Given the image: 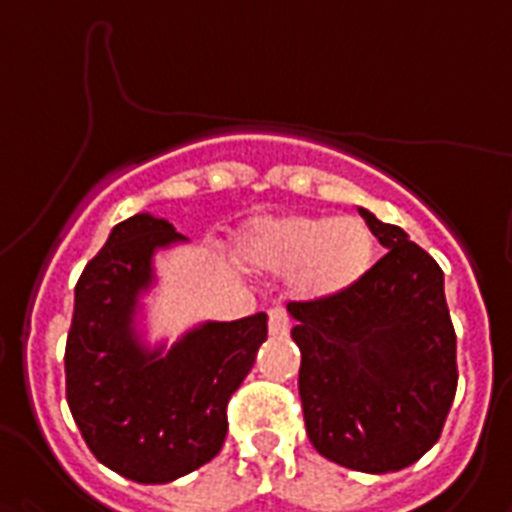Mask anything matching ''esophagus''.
<instances>
[{"label":"esophagus","instance_id":"1","mask_svg":"<svg viewBox=\"0 0 512 512\" xmlns=\"http://www.w3.org/2000/svg\"><path fill=\"white\" fill-rule=\"evenodd\" d=\"M268 330L273 337H286L291 330V319L283 309H270L268 311Z\"/></svg>","mask_w":512,"mask_h":512}]
</instances>
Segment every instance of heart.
<instances>
[{
	"label": "heart",
	"mask_w": 512,
	"mask_h": 512,
	"mask_svg": "<svg viewBox=\"0 0 512 512\" xmlns=\"http://www.w3.org/2000/svg\"><path fill=\"white\" fill-rule=\"evenodd\" d=\"M376 242L363 221L330 216H291L257 226L244 255L260 270L296 275L299 296L335 299L371 270Z\"/></svg>",
	"instance_id": "1"
}]
</instances>
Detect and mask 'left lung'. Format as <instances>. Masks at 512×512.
Instances as JSON below:
<instances>
[{
    "instance_id": "left-lung-1",
    "label": "left lung",
    "mask_w": 512,
    "mask_h": 512,
    "mask_svg": "<svg viewBox=\"0 0 512 512\" xmlns=\"http://www.w3.org/2000/svg\"><path fill=\"white\" fill-rule=\"evenodd\" d=\"M386 247L358 286L291 301L299 394L311 446L366 474L415 464L438 443L456 397V332L443 270L399 226L358 208Z\"/></svg>"
}]
</instances>
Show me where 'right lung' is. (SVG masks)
Masks as SVG:
<instances>
[{"label":"right lung","instance_id":"add662e5","mask_svg":"<svg viewBox=\"0 0 512 512\" xmlns=\"http://www.w3.org/2000/svg\"><path fill=\"white\" fill-rule=\"evenodd\" d=\"M185 239L149 213L110 231L74 288L66 337V402L95 459L121 477L164 484L201 469L224 446L226 404L268 340V314L208 322L167 355L133 335L136 296L157 247Z\"/></svg>","mask_w":512,"mask_h":512}]
</instances>
